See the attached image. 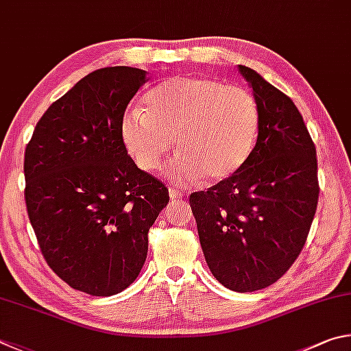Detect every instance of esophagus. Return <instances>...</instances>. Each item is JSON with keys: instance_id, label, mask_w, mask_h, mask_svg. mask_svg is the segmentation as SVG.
Returning <instances> with one entry per match:
<instances>
[{"instance_id": "1", "label": "esophagus", "mask_w": 351, "mask_h": 351, "mask_svg": "<svg viewBox=\"0 0 351 351\" xmlns=\"http://www.w3.org/2000/svg\"><path fill=\"white\" fill-rule=\"evenodd\" d=\"M183 194L180 189H177V188H174V186H171L169 188V197L172 199V200H180V199H183Z\"/></svg>"}]
</instances>
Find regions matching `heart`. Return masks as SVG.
<instances>
[{"instance_id": "heart-1", "label": "heart", "mask_w": 351, "mask_h": 351, "mask_svg": "<svg viewBox=\"0 0 351 351\" xmlns=\"http://www.w3.org/2000/svg\"><path fill=\"white\" fill-rule=\"evenodd\" d=\"M121 120V138L141 171L154 172L176 138L180 151L168 174L177 183L230 179L254 151L261 114L254 95L217 78L188 75L166 80Z\"/></svg>"}]
</instances>
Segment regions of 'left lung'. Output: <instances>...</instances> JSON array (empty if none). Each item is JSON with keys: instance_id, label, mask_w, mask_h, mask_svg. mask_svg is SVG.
I'll return each mask as SVG.
<instances>
[{"instance_id": "1", "label": "left lung", "mask_w": 351, "mask_h": 351, "mask_svg": "<svg viewBox=\"0 0 351 351\" xmlns=\"http://www.w3.org/2000/svg\"><path fill=\"white\" fill-rule=\"evenodd\" d=\"M253 89L261 125L243 168L189 195L211 273L232 291L279 280L298 259L315 219L319 182L315 141L296 104L256 71L239 66Z\"/></svg>"}]
</instances>
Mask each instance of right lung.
<instances>
[{
	"label": "right lung",
	"mask_w": 351,
	"mask_h": 351,
	"mask_svg": "<svg viewBox=\"0 0 351 351\" xmlns=\"http://www.w3.org/2000/svg\"><path fill=\"white\" fill-rule=\"evenodd\" d=\"M145 82L146 71L128 66L90 72L47 108L24 151V199L41 253L60 279L92 296L137 279L147 231L169 202L121 138Z\"/></svg>",
	"instance_id": "right-lung-1"
}]
</instances>
